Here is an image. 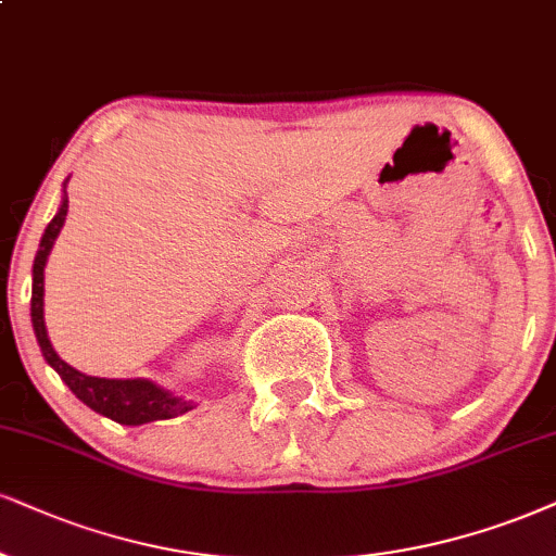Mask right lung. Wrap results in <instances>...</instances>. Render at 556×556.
I'll return each instance as SVG.
<instances>
[{"mask_svg":"<svg viewBox=\"0 0 556 556\" xmlns=\"http://www.w3.org/2000/svg\"><path fill=\"white\" fill-rule=\"evenodd\" d=\"M68 211V198L61 203L59 214L53 216V222L46 226V235L40 239V250L33 263V299H30V317H33V330H36L38 345L43 351V358L56 368V374L66 381V387L79 396L87 407H92L94 413L111 417V420L121 425H143L154 420H169V417L185 415L188 409H193V402H185L180 396H173L164 389L156 387L152 381L143 379H98V376L79 374L77 368H72L64 363L53 351L51 340H48L46 321H43V267L51 252L53 242H56L61 226H64Z\"/></svg>","mask_w":556,"mask_h":556,"instance_id":"obj_1","label":"right lung"}]
</instances>
